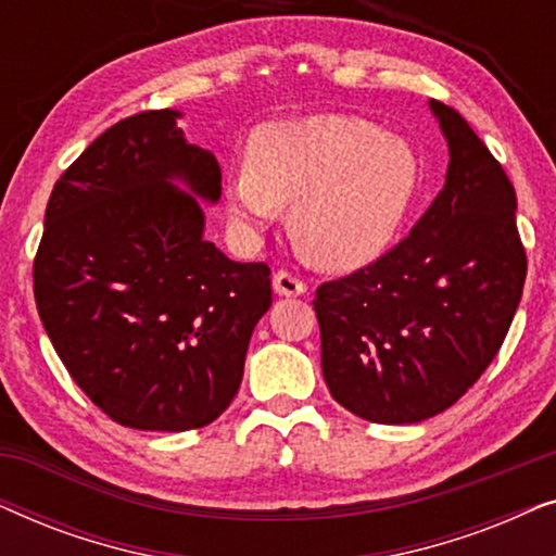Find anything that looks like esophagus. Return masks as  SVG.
<instances>
[{"mask_svg":"<svg viewBox=\"0 0 556 556\" xmlns=\"http://www.w3.org/2000/svg\"><path fill=\"white\" fill-rule=\"evenodd\" d=\"M273 291L278 295H303L306 293V283L291 276L288 270H278L276 276H273Z\"/></svg>","mask_w":556,"mask_h":556,"instance_id":"obj_1","label":"esophagus"}]
</instances>
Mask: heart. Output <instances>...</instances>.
Instances as JSON below:
<instances>
[{"label":"heart","mask_w":556,"mask_h":556,"mask_svg":"<svg viewBox=\"0 0 556 556\" xmlns=\"http://www.w3.org/2000/svg\"><path fill=\"white\" fill-rule=\"evenodd\" d=\"M422 187L413 143L352 116H306L257 128L248 169L227 185L242 235L291 204L288 230L311 263L359 270L390 253Z\"/></svg>","instance_id":"b5f03b06"}]
</instances>
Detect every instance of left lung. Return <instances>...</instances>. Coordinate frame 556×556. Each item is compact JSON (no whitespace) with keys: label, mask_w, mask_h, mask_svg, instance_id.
I'll list each match as a JSON object with an SVG mask.
<instances>
[{"label":"left lung","mask_w":556,"mask_h":556,"mask_svg":"<svg viewBox=\"0 0 556 556\" xmlns=\"http://www.w3.org/2000/svg\"><path fill=\"white\" fill-rule=\"evenodd\" d=\"M428 105L451 156L435 202L397 248L314 301L331 397L382 425L428 420L473 387L527 278L506 172L458 111Z\"/></svg>","instance_id":"1"}]
</instances>
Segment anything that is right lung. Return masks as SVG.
Instances as JSON below:
<instances>
[{"label": "right lung", "instance_id": "obj_1", "mask_svg": "<svg viewBox=\"0 0 556 556\" xmlns=\"http://www.w3.org/2000/svg\"><path fill=\"white\" fill-rule=\"evenodd\" d=\"M149 111L103 131L58 179L35 257V303L75 384L134 430L204 428L240 390L270 308L265 263L204 238L223 174Z\"/></svg>", "mask_w": 556, "mask_h": 556}]
</instances>
